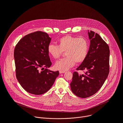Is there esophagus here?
Returning <instances> with one entry per match:
<instances>
[{
  "mask_svg": "<svg viewBox=\"0 0 123 123\" xmlns=\"http://www.w3.org/2000/svg\"><path fill=\"white\" fill-rule=\"evenodd\" d=\"M65 73V71H59V73L61 74H64Z\"/></svg>",
  "mask_w": 123,
  "mask_h": 123,
  "instance_id": "34e87169",
  "label": "esophagus"
}]
</instances>
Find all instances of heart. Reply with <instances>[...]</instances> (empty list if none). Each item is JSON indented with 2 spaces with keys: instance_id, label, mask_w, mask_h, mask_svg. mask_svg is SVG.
Returning <instances> with one entry per match:
<instances>
[{
  "instance_id": "b5f03b06",
  "label": "heart",
  "mask_w": 123,
  "mask_h": 123,
  "mask_svg": "<svg viewBox=\"0 0 123 123\" xmlns=\"http://www.w3.org/2000/svg\"><path fill=\"white\" fill-rule=\"evenodd\" d=\"M58 46L50 44L48 46L49 54L54 59H57L65 51L66 57L57 61L55 68L65 71L76 63L83 62L86 59L89 48V42L84 37L65 36L59 38Z\"/></svg>"
}]
</instances>
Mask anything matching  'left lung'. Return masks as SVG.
<instances>
[{"mask_svg":"<svg viewBox=\"0 0 123 123\" xmlns=\"http://www.w3.org/2000/svg\"><path fill=\"white\" fill-rule=\"evenodd\" d=\"M90 45L85 60L76 68L86 71L85 75L74 72L70 86L77 96L85 98L96 93L109 74L110 49L99 35L88 31Z\"/></svg>","mask_w":123,"mask_h":123,"instance_id":"obj_1","label":"left lung"}]
</instances>
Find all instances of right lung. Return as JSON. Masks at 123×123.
<instances>
[{
  "label": "right lung",
  "instance_id": "obj_1",
  "mask_svg": "<svg viewBox=\"0 0 123 123\" xmlns=\"http://www.w3.org/2000/svg\"><path fill=\"white\" fill-rule=\"evenodd\" d=\"M51 39L46 32L37 31L26 35L15 47L16 78L23 88L31 94L45 93L59 75L58 71L48 69L51 65L47 49ZM41 68L44 71L41 72Z\"/></svg>",
  "mask_w": 123,
  "mask_h": 123
}]
</instances>
